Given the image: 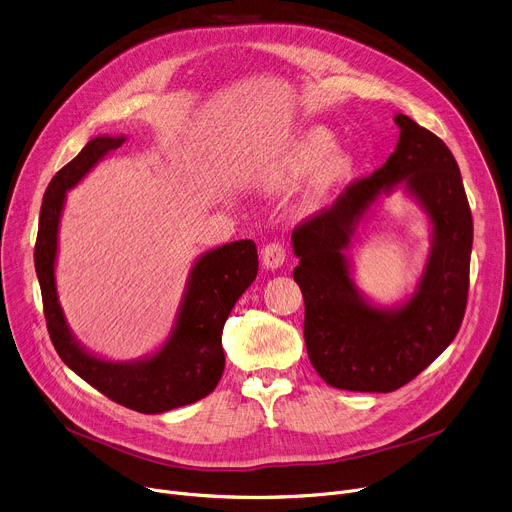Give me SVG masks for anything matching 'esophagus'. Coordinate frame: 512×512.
I'll use <instances>...</instances> for the list:
<instances>
[{
    "mask_svg": "<svg viewBox=\"0 0 512 512\" xmlns=\"http://www.w3.org/2000/svg\"><path fill=\"white\" fill-rule=\"evenodd\" d=\"M261 259H263V265L267 269H280L286 261V249L280 245V243H269L263 251H261Z\"/></svg>",
    "mask_w": 512,
    "mask_h": 512,
    "instance_id": "1",
    "label": "esophagus"
}]
</instances>
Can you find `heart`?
<instances>
[{
  "instance_id": "obj_1",
  "label": "heart",
  "mask_w": 512,
  "mask_h": 512,
  "mask_svg": "<svg viewBox=\"0 0 512 512\" xmlns=\"http://www.w3.org/2000/svg\"><path fill=\"white\" fill-rule=\"evenodd\" d=\"M333 147L335 136L327 128L314 126L304 130L288 149L282 171L273 173L267 181H263V190L269 194L284 192L290 185L312 173L294 210L300 216L316 212L337 185L349 177L353 169L351 153Z\"/></svg>"
}]
</instances>
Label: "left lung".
<instances>
[{
  "instance_id": "8db88e82",
  "label": "left lung",
  "mask_w": 512,
  "mask_h": 512,
  "mask_svg": "<svg viewBox=\"0 0 512 512\" xmlns=\"http://www.w3.org/2000/svg\"><path fill=\"white\" fill-rule=\"evenodd\" d=\"M394 122L400 136L388 161L292 232L308 357L339 390L402 388L449 347L466 312L474 222L457 161L408 116ZM398 187L426 212L432 249L415 290L384 307L356 288L348 247L370 208Z\"/></svg>"
}]
</instances>
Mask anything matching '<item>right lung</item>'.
<instances>
[{
  "label": "right lung",
  "mask_w": 512,
  "mask_h": 512,
  "mask_svg": "<svg viewBox=\"0 0 512 512\" xmlns=\"http://www.w3.org/2000/svg\"><path fill=\"white\" fill-rule=\"evenodd\" d=\"M126 136L91 138L81 153L49 183L40 206L34 267L40 282L46 327L59 357L89 386L110 400L143 414H159L208 396L224 371V322L253 284L259 261L253 241H232L200 255L185 282L173 329L151 355L112 361L87 351L69 329L57 294L59 224L67 192L108 153L120 149Z\"/></svg>",
  "instance_id": "add662e5"
}]
</instances>
